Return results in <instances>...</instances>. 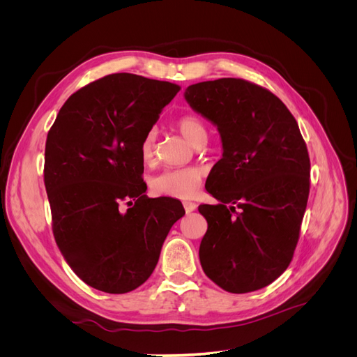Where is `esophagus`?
Listing matches in <instances>:
<instances>
[{"instance_id": "esophagus-1", "label": "esophagus", "mask_w": 357, "mask_h": 357, "mask_svg": "<svg viewBox=\"0 0 357 357\" xmlns=\"http://www.w3.org/2000/svg\"><path fill=\"white\" fill-rule=\"evenodd\" d=\"M183 207H185L186 213H192V211H195V210H197V204H195V202L185 201V202H183Z\"/></svg>"}]
</instances>
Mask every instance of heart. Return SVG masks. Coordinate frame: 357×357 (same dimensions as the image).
<instances>
[{
	"mask_svg": "<svg viewBox=\"0 0 357 357\" xmlns=\"http://www.w3.org/2000/svg\"><path fill=\"white\" fill-rule=\"evenodd\" d=\"M177 128L181 135L185 137L192 146H198L207 142L208 131L207 126L195 114H185L177 121ZM155 144H156V131H150L143 137L139 144V156L144 164H152L155 158ZM202 183V172L195 167H183L171 168L156 174L150 180V188L160 197H171L180 199L193 198L198 193Z\"/></svg>",
	"mask_w": 357,
	"mask_h": 357,
	"instance_id": "obj_1",
	"label": "heart"
}]
</instances>
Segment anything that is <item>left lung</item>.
<instances>
[{"instance_id": "obj_1", "label": "left lung", "mask_w": 357, "mask_h": 357, "mask_svg": "<svg viewBox=\"0 0 357 357\" xmlns=\"http://www.w3.org/2000/svg\"><path fill=\"white\" fill-rule=\"evenodd\" d=\"M185 100L218 126L223 155L205 183V275L231 294L271 284L294 257L310 193V158L295 117L274 93L243 79L190 84ZM209 186L207 187L206 185Z\"/></svg>"}]
</instances>
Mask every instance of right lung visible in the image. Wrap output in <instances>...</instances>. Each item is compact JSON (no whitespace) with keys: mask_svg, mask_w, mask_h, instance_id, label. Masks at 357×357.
Instances as JSON below:
<instances>
[{"mask_svg":"<svg viewBox=\"0 0 357 357\" xmlns=\"http://www.w3.org/2000/svg\"><path fill=\"white\" fill-rule=\"evenodd\" d=\"M178 91L137 74L105 75L70 96L47 134L53 235L75 275L105 294L142 286L171 226L185 215L177 199L144 195L139 156L143 137Z\"/></svg>","mask_w":357,"mask_h":357,"instance_id":"1","label":"right lung"}]
</instances>
